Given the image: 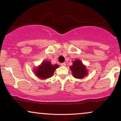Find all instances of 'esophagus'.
Returning <instances> with one entry per match:
<instances>
[{"label":"esophagus","mask_w":121,"mask_h":121,"mask_svg":"<svg viewBox=\"0 0 121 121\" xmlns=\"http://www.w3.org/2000/svg\"><path fill=\"white\" fill-rule=\"evenodd\" d=\"M61 66H65L66 65V63H65V62H63V63H61Z\"/></svg>","instance_id":"esophagus-1"}]
</instances>
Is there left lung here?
Listing matches in <instances>:
<instances>
[{"label":"left lung","mask_w":121,"mask_h":121,"mask_svg":"<svg viewBox=\"0 0 121 121\" xmlns=\"http://www.w3.org/2000/svg\"><path fill=\"white\" fill-rule=\"evenodd\" d=\"M72 74L76 78H83L87 74V70L81 60L76 59L70 66Z\"/></svg>","instance_id":"1"}]
</instances>
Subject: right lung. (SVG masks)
<instances>
[{"label":"right lung","mask_w":121,"mask_h":121,"mask_svg":"<svg viewBox=\"0 0 121 121\" xmlns=\"http://www.w3.org/2000/svg\"><path fill=\"white\" fill-rule=\"evenodd\" d=\"M57 68H59V65L57 64L52 65L51 64V61H44L41 65L35 68L34 72L37 77L44 80L52 77L55 70Z\"/></svg>","instance_id":"1"}]
</instances>
